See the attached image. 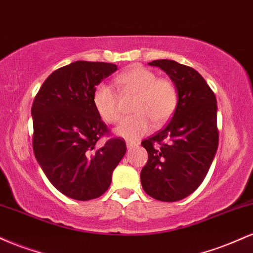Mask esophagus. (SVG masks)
Masks as SVG:
<instances>
[{
	"instance_id": "1",
	"label": "esophagus",
	"mask_w": 253,
	"mask_h": 253,
	"mask_svg": "<svg viewBox=\"0 0 253 253\" xmlns=\"http://www.w3.org/2000/svg\"><path fill=\"white\" fill-rule=\"evenodd\" d=\"M126 145H127V147H128V149H132V147H135L138 144L133 143V141H127Z\"/></svg>"
}]
</instances>
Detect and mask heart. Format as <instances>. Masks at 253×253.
Here are the masks:
<instances>
[{"mask_svg": "<svg viewBox=\"0 0 253 253\" xmlns=\"http://www.w3.org/2000/svg\"><path fill=\"white\" fill-rule=\"evenodd\" d=\"M124 95L135 94L133 117L124 119L115 132L134 140L151 129V121L163 125L172 117L178 103V90L170 78L158 77L155 71L143 65H133L115 78ZM94 106L100 117L108 124L121 119L120 96L110 84L100 83L94 91Z\"/></svg>", "mask_w": 253, "mask_h": 253, "instance_id": "b5f03b06", "label": "heart"}]
</instances>
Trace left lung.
<instances>
[{
	"label": "left lung",
	"mask_w": 253,
	"mask_h": 253,
	"mask_svg": "<svg viewBox=\"0 0 253 253\" xmlns=\"http://www.w3.org/2000/svg\"><path fill=\"white\" fill-rule=\"evenodd\" d=\"M149 64L169 75L178 90V103L170 123L141 141L149 153L140 173L141 185L153 199L175 202L200 187L216 153V97L190 66L170 59Z\"/></svg>",
	"instance_id": "obj_1"
}]
</instances>
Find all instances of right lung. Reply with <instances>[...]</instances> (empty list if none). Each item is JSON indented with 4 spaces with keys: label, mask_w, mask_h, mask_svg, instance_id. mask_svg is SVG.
Masks as SVG:
<instances>
[{
    "label": "right lung",
    "mask_w": 253,
    "mask_h": 253,
    "mask_svg": "<svg viewBox=\"0 0 253 253\" xmlns=\"http://www.w3.org/2000/svg\"><path fill=\"white\" fill-rule=\"evenodd\" d=\"M115 64L78 60L45 80L32 104L33 151L46 177L64 195L80 201L108 189L112 173L126 153V143L109 136L94 106V91Z\"/></svg>",
    "instance_id": "add662e5"
}]
</instances>
